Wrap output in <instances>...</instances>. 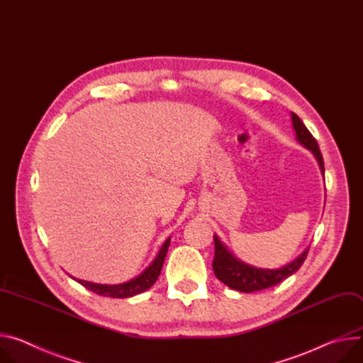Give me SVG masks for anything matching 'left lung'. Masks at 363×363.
Wrapping results in <instances>:
<instances>
[{
    "instance_id": "8db88e82",
    "label": "left lung",
    "mask_w": 363,
    "mask_h": 363,
    "mask_svg": "<svg viewBox=\"0 0 363 363\" xmlns=\"http://www.w3.org/2000/svg\"><path fill=\"white\" fill-rule=\"evenodd\" d=\"M291 123L293 128L296 131L297 141L307 150H310L318 163L321 174L325 176V164L323 157H321L318 144L315 138L310 134V131L303 124V121L291 112ZM215 239V259H213V271L218 279H220L223 284H226L232 290H238L240 293H254L259 290L269 289L272 286H277L281 281L293 275L304 262L307 252L310 248H306L296 259H293L290 264L277 268V269H265V268H257L250 264H245L244 261L238 259L219 239V236L213 235Z\"/></svg>"
}]
</instances>
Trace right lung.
Segmentation results:
<instances>
[{
    "mask_svg": "<svg viewBox=\"0 0 363 363\" xmlns=\"http://www.w3.org/2000/svg\"><path fill=\"white\" fill-rule=\"evenodd\" d=\"M170 247V238L166 239V242L163 244V247L160 248L157 257L154 258V261L134 279L127 281V283L123 284H95V283H89V281L85 279H76L79 284H82L84 287H86L88 290L104 296V297H111V298H128L133 296H137L140 293H144L145 290H148L160 275L161 268H163L166 255H167V250ZM74 279V278H73Z\"/></svg>",
    "mask_w": 363,
    "mask_h": 363,
    "instance_id": "1",
    "label": "right lung"
}]
</instances>
